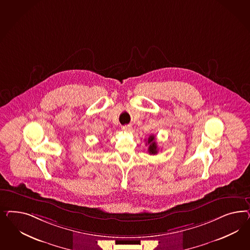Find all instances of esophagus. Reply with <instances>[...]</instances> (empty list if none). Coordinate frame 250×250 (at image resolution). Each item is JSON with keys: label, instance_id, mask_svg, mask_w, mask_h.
I'll return each instance as SVG.
<instances>
[{"label": "esophagus", "instance_id": "34e87169", "mask_svg": "<svg viewBox=\"0 0 250 250\" xmlns=\"http://www.w3.org/2000/svg\"><path fill=\"white\" fill-rule=\"evenodd\" d=\"M122 129H123V131H125V132H130V131H132V126H131V125H124V126L122 127Z\"/></svg>", "mask_w": 250, "mask_h": 250}]
</instances>
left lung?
I'll list each match as a JSON object with an SVG mask.
<instances>
[{"label": "left lung", "instance_id": "left-lung-1", "mask_svg": "<svg viewBox=\"0 0 250 250\" xmlns=\"http://www.w3.org/2000/svg\"><path fill=\"white\" fill-rule=\"evenodd\" d=\"M147 145L149 146V147H148V151H149V154H153V155H155V154H157L158 153V146H157V143H156V139H155V136H149L148 137V139H147Z\"/></svg>", "mask_w": 250, "mask_h": 250}]
</instances>
